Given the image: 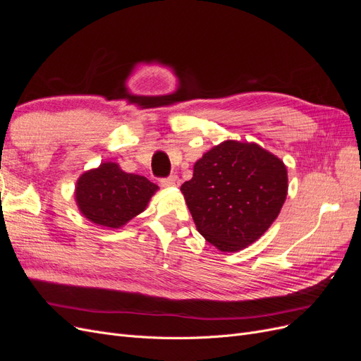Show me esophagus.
<instances>
[{
    "label": "esophagus",
    "mask_w": 361,
    "mask_h": 361,
    "mask_svg": "<svg viewBox=\"0 0 361 361\" xmlns=\"http://www.w3.org/2000/svg\"><path fill=\"white\" fill-rule=\"evenodd\" d=\"M179 183H180V180H179V178L176 176V174H173V176H170L167 179H161V185H162V187H166V188H169V187H179Z\"/></svg>",
    "instance_id": "esophagus-1"
}]
</instances>
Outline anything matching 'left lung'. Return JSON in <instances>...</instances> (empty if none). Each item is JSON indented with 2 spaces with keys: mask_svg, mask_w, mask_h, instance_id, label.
Here are the masks:
<instances>
[{
  "mask_svg": "<svg viewBox=\"0 0 361 361\" xmlns=\"http://www.w3.org/2000/svg\"><path fill=\"white\" fill-rule=\"evenodd\" d=\"M180 191L199 233L233 253L276 221L288 195V169L256 143L226 140L194 164L192 179Z\"/></svg>",
  "mask_w": 361,
  "mask_h": 361,
  "instance_id": "1",
  "label": "left lung"
}]
</instances>
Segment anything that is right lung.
Listing matches in <instances>:
<instances>
[{
  "label": "right lung",
  "instance_id": "right-lung-1",
  "mask_svg": "<svg viewBox=\"0 0 361 361\" xmlns=\"http://www.w3.org/2000/svg\"><path fill=\"white\" fill-rule=\"evenodd\" d=\"M158 185L140 174L126 173L117 162L105 161L84 171L75 185L80 212L96 226L120 228L143 212Z\"/></svg>",
  "mask_w": 361,
  "mask_h": 361
}]
</instances>
